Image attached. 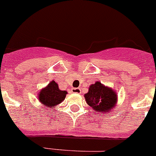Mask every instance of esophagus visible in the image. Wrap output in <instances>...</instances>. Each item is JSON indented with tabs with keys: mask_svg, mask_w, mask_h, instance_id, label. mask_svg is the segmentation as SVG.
<instances>
[{
	"mask_svg": "<svg viewBox=\"0 0 156 156\" xmlns=\"http://www.w3.org/2000/svg\"><path fill=\"white\" fill-rule=\"evenodd\" d=\"M72 92L76 94H80L81 89L80 88H73V89H72Z\"/></svg>",
	"mask_w": 156,
	"mask_h": 156,
	"instance_id": "34e87169",
	"label": "esophagus"
}]
</instances>
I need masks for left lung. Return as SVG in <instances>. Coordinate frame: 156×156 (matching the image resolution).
<instances>
[{
	"label": "left lung",
	"instance_id": "1",
	"mask_svg": "<svg viewBox=\"0 0 156 156\" xmlns=\"http://www.w3.org/2000/svg\"><path fill=\"white\" fill-rule=\"evenodd\" d=\"M84 97L87 103L98 112H105L112 109L117 101L116 94L100 82L90 85L89 91L85 94Z\"/></svg>",
	"mask_w": 156,
	"mask_h": 156
}]
</instances>
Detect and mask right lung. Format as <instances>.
<instances>
[{
	"mask_svg": "<svg viewBox=\"0 0 156 156\" xmlns=\"http://www.w3.org/2000/svg\"><path fill=\"white\" fill-rule=\"evenodd\" d=\"M67 94V91L61 90L58 88V85L55 81L51 82L45 88L40 91L38 98L42 105L45 107H55L62 101Z\"/></svg>",
	"mask_w": 156,
	"mask_h": 156,
	"instance_id": "1",
	"label": "right lung"
}]
</instances>
